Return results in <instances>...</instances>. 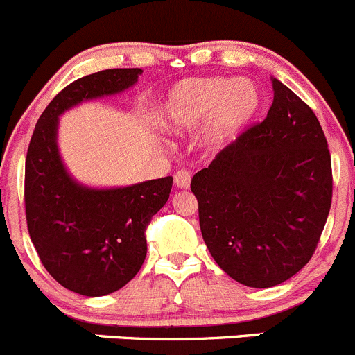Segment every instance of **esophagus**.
Returning <instances> with one entry per match:
<instances>
[{
  "instance_id": "esophagus-1",
  "label": "esophagus",
  "mask_w": 355,
  "mask_h": 355,
  "mask_svg": "<svg viewBox=\"0 0 355 355\" xmlns=\"http://www.w3.org/2000/svg\"><path fill=\"white\" fill-rule=\"evenodd\" d=\"M174 182H176L179 189H188L189 182H191V176L186 171H179V173H176V176H174Z\"/></svg>"
}]
</instances>
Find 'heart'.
I'll use <instances>...</instances> for the list:
<instances>
[{
	"label": "heart",
	"instance_id": "heart-1",
	"mask_svg": "<svg viewBox=\"0 0 355 355\" xmlns=\"http://www.w3.org/2000/svg\"><path fill=\"white\" fill-rule=\"evenodd\" d=\"M261 107V89L247 77H191L167 94L162 125L173 135H186L205 121L203 145L219 150L252 124Z\"/></svg>",
	"mask_w": 355,
	"mask_h": 355
}]
</instances>
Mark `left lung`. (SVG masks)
Wrapping results in <instances>:
<instances>
[{
    "label": "left lung",
    "instance_id": "1",
    "mask_svg": "<svg viewBox=\"0 0 355 355\" xmlns=\"http://www.w3.org/2000/svg\"><path fill=\"white\" fill-rule=\"evenodd\" d=\"M268 117L191 179L200 230L234 282L269 288L314 254L331 207V157L314 112L272 77Z\"/></svg>",
    "mask_w": 355,
    "mask_h": 355
}]
</instances>
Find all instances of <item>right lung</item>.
I'll list each match as a JSON object with an SVG mask.
<instances>
[{"mask_svg": "<svg viewBox=\"0 0 355 355\" xmlns=\"http://www.w3.org/2000/svg\"><path fill=\"white\" fill-rule=\"evenodd\" d=\"M141 72L108 69L73 80L44 108L27 150L31 240L46 271L79 295H108L138 275L146 257L145 230L169 200L173 178L115 188L83 184L60 155V115L84 101L124 93Z\"/></svg>", "mask_w": 355, "mask_h": 355, "instance_id": "add662e5", "label": "right lung"}]
</instances>
